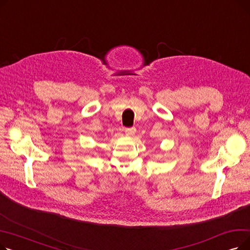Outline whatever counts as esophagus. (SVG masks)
Segmentation results:
<instances>
[{"mask_svg": "<svg viewBox=\"0 0 250 250\" xmlns=\"http://www.w3.org/2000/svg\"><path fill=\"white\" fill-rule=\"evenodd\" d=\"M125 134L127 136H134L136 134V127H127V128H125Z\"/></svg>", "mask_w": 250, "mask_h": 250, "instance_id": "34e87169", "label": "esophagus"}]
</instances>
